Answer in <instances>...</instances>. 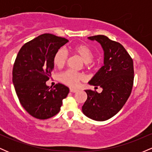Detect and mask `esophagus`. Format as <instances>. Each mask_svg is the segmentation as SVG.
Wrapping results in <instances>:
<instances>
[{
	"label": "esophagus",
	"instance_id": "1",
	"mask_svg": "<svg viewBox=\"0 0 152 152\" xmlns=\"http://www.w3.org/2000/svg\"><path fill=\"white\" fill-rule=\"evenodd\" d=\"M70 91L71 93H76V92L78 91L77 89H74V88H70Z\"/></svg>",
	"mask_w": 152,
	"mask_h": 152
}]
</instances>
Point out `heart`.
Segmentation results:
<instances>
[{"instance_id":"obj_1","label":"heart","mask_w":152,"mask_h":152,"mask_svg":"<svg viewBox=\"0 0 152 152\" xmlns=\"http://www.w3.org/2000/svg\"><path fill=\"white\" fill-rule=\"evenodd\" d=\"M71 50L79 56L87 66H90L93 62L94 51L89 46L85 44H80L71 48ZM69 54L65 48H60L56 51L53 57V64L58 69H61L67 61ZM84 79L83 75L79 73L68 70L59 75V80L71 87H77L79 82Z\"/></svg>"}]
</instances>
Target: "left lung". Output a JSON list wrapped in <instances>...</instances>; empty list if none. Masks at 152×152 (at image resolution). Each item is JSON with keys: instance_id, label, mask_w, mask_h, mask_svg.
Masks as SVG:
<instances>
[{"instance_id": "8db88e82", "label": "left lung", "mask_w": 152, "mask_h": 152, "mask_svg": "<svg viewBox=\"0 0 152 152\" xmlns=\"http://www.w3.org/2000/svg\"><path fill=\"white\" fill-rule=\"evenodd\" d=\"M104 52V66L88 81L102 91L85 90L87 99L82 106L83 114L91 119L103 121L116 115L123 107L132 92L134 83L133 60L121 43L103 35L90 36Z\"/></svg>"}]
</instances>
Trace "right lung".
<instances>
[{"label":"right lung","instance_id":"right-lung-1","mask_svg":"<svg viewBox=\"0 0 152 152\" xmlns=\"http://www.w3.org/2000/svg\"><path fill=\"white\" fill-rule=\"evenodd\" d=\"M69 42L64 38L44 34L25 43L19 50L13 69V83L24 109L34 117L47 119L60 111L69 88L58 83L46 85L53 70V57Z\"/></svg>","mask_w":152,"mask_h":152}]
</instances>
